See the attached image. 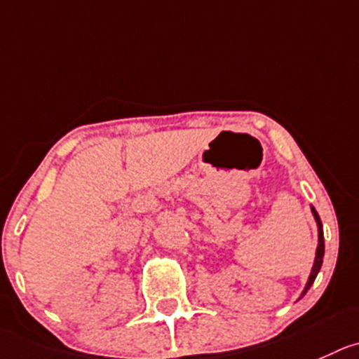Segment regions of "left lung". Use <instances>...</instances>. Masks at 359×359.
I'll list each match as a JSON object with an SVG mask.
<instances>
[{"label": "left lung", "mask_w": 359, "mask_h": 359, "mask_svg": "<svg viewBox=\"0 0 359 359\" xmlns=\"http://www.w3.org/2000/svg\"><path fill=\"white\" fill-rule=\"evenodd\" d=\"M312 213H313V218H316V222H317V231H319V245H317V252H316V262H313L312 273H310V278H309V282H306V285H305V291L302 292V296H303V294H306V291H309V289H310V285L313 284V280H316L317 273H319L320 266H323V257H324V236H323V224H320V218H319V215H317V211L313 210V208H312Z\"/></svg>", "instance_id": "obj_1"}]
</instances>
